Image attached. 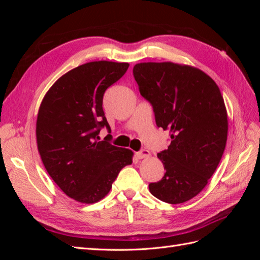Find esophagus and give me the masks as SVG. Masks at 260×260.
Masks as SVG:
<instances>
[{
    "label": "esophagus",
    "instance_id": "1",
    "mask_svg": "<svg viewBox=\"0 0 260 260\" xmlns=\"http://www.w3.org/2000/svg\"><path fill=\"white\" fill-rule=\"evenodd\" d=\"M136 156L139 159H143V158H148V157L151 156V153H149L148 149H142V151L136 153Z\"/></svg>",
    "mask_w": 260,
    "mask_h": 260
}]
</instances>
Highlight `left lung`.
<instances>
[{
    "instance_id": "8db88e82",
    "label": "left lung",
    "mask_w": 260,
    "mask_h": 260,
    "mask_svg": "<svg viewBox=\"0 0 260 260\" xmlns=\"http://www.w3.org/2000/svg\"><path fill=\"white\" fill-rule=\"evenodd\" d=\"M133 76L141 95L153 106L157 127L171 142L157 154L166 172L149 192L169 204L190 201L206 186L225 148L228 116L216 82L187 65L140 62Z\"/></svg>"
}]
</instances>
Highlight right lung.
Masks as SVG:
<instances>
[{
	"label": "right lung",
	"mask_w": 260,
	"mask_h": 260,
	"mask_svg": "<svg viewBox=\"0 0 260 260\" xmlns=\"http://www.w3.org/2000/svg\"><path fill=\"white\" fill-rule=\"evenodd\" d=\"M128 62L90 61L62 75L46 92L37 118V144L50 177L69 198L101 201L133 152L100 141L111 130L103 111L104 93L125 74Z\"/></svg>",
	"instance_id": "right-lung-1"
}]
</instances>
